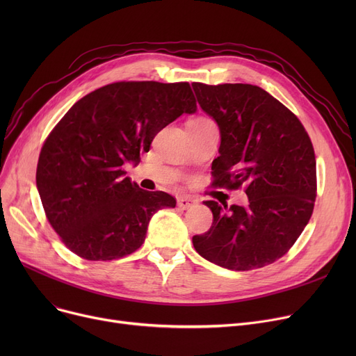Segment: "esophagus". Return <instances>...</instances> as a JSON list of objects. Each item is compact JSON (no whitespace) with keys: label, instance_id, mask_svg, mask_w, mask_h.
<instances>
[{"label":"esophagus","instance_id":"obj_1","mask_svg":"<svg viewBox=\"0 0 356 356\" xmlns=\"http://www.w3.org/2000/svg\"><path fill=\"white\" fill-rule=\"evenodd\" d=\"M196 203H197V200L195 197H191V196H181V197L177 199V207L183 211L191 209L192 207H195Z\"/></svg>","mask_w":356,"mask_h":356}]
</instances>
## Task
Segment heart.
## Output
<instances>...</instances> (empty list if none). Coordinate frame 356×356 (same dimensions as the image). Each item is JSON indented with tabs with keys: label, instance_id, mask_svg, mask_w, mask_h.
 Returning <instances> with one entry per match:
<instances>
[{
	"label": "heart",
	"instance_id": "b5f03b06",
	"mask_svg": "<svg viewBox=\"0 0 356 356\" xmlns=\"http://www.w3.org/2000/svg\"><path fill=\"white\" fill-rule=\"evenodd\" d=\"M191 122H195V124H207V122H213V121L209 120V118H207V117H197V118L192 120Z\"/></svg>",
	"mask_w": 356,
	"mask_h": 356
}]
</instances>
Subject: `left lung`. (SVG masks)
<instances>
[{
	"instance_id": "left-lung-1",
	"label": "left lung",
	"mask_w": 356,
	"mask_h": 356,
	"mask_svg": "<svg viewBox=\"0 0 356 356\" xmlns=\"http://www.w3.org/2000/svg\"><path fill=\"white\" fill-rule=\"evenodd\" d=\"M200 108L220 133L213 186L245 188L247 207L204 204L212 227L193 236L211 263L250 271L273 264L300 236L313 213L316 159L305 127L268 92L248 83H192Z\"/></svg>"
}]
</instances>
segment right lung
<instances>
[{"mask_svg": "<svg viewBox=\"0 0 356 356\" xmlns=\"http://www.w3.org/2000/svg\"><path fill=\"white\" fill-rule=\"evenodd\" d=\"M188 82H115L74 104L46 138L35 183L46 216L63 244L89 261L133 254L152 216L175 208L164 192L125 177L153 138L181 114H195Z\"/></svg>", "mask_w": 356, "mask_h": 356, "instance_id": "add662e5", "label": "right lung"}]
</instances>
